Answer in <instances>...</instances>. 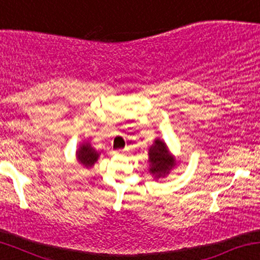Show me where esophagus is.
<instances>
[{
	"label": "esophagus",
	"instance_id": "1",
	"mask_svg": "<svg viewBox=\"0 0 260 260\" xmlns=\"http://www.w3.org/2000/svg\"><path fill=\"white\" fill-rule=\"evenodd\" d=\"M114 153L115 154H122V153H124V150H115Z\"/></svg>",
	"mask_w": 260,
	"mask_h": 260
}]
</instances>
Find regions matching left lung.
Returning a JSON list of instances; mask_svg holds the SVG:
<instances>
[{"instance_id": "8db88e82", "label": "left lung", "mask_w": 260, "mask_h": 260, "mask_svg": "<svg viewBox=\"0 0 260 260\" xmlns=\"http://www.w3.org/2000/svg\"><path fill=\"white\" fill-rule=\"evenodd\" d=\"M148 172L154 179L166 178L177 166V158L161 139H154L148 147Z\"/></svg>"}]
</instances>
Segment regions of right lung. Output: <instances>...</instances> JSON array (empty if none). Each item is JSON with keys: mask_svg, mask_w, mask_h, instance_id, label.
Segmentation results:
<instances>
[{"mask_svg": "<svg viewBox=\"0 0 260 260\" xmlns=\"http://www.w3.org/2000/svg\"><path fill=\"white\" fill-rule=\"evenodd\" d=\"M101 152H98L94 147H93L89 140H84L82 144L78 146L77 151H76V161L83 166L84 168H92L98 161Z\"/></svg>", "mask_w": 260, "mask_h": 260, "instance_id": "obj_1", "label": "right lung"}]
</instances>
